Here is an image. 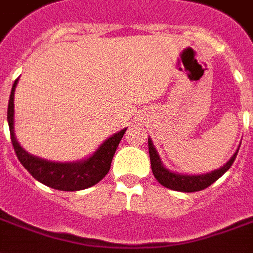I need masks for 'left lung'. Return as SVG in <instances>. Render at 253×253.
I'll return each mask as SVG.
<instances>
[{
	"label": "left lung",
	"mask_w": 253,
	"mask_h": 253,
	"mask_svg": "<svg viewBox=\"0 0 253 253\" xmlns=\"http://www.w3.org/2000/svg\"><path fill=\"white\" fill-rule=\"evenodd\" d=\"M238 151H239V147H238L237 151L234 152V155L231 156L230 160L226 164H224L221 168L216 169L213 172L206 173V174H198V176H187V174H179V173L172 172V170H169V169L163 166L159 154L152 145L151 139H149L150 162H151L152 174L156 178V181L164 187H167V189L182 191V193L200 191V190L207 189L212 183L216 182L221 176H224L225 172L229 170V168H230L231 164L234 163L235 158H237Z\"/></svg>",
	"instance_id": "left-lung-1"
}]
</instances>
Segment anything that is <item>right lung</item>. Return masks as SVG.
Here are the masks:
<instances>
[{"instance_id": "add662e5", "label": "right lung", "mask_w": 253, "mask_h": 253, "mask_svg": "<svg viewBox=\"0 0 253 253\" xmlns=\"http://www.w3.org/2000/svg\"><path fill=\"white\" fill-rule=\"evenodd\" d=\"M19 77L14 81L10 94L7 107V122H9L11 142L18 156L19 162L29 172V174L39 182L55 190L62 191H77L94 186L103 178L110 170L112 158L122 141L126 128L118 131L102 143L93 155L87 159L75 163H56L39 156H33L19 145L14 133V94Z\"/></svg>"}]
</instances>
